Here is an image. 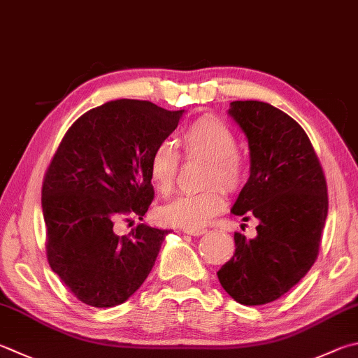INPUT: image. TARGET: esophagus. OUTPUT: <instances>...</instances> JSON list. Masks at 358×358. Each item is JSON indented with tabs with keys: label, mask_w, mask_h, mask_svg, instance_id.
I'll use <instances>...</instances> for the list:
<instances>
[{
	"label": "esophagus",
	"mask_w": 358,
	"mask_h": 358,
	"mask_svg": "<svg viewBox=\"0 0 358 358\" xmlns=\"http://www.w3.org/2000/svg\"><path fill=\"white\" fill-rule=\"evenodd\" d=\"M183 231L187 233V235H191V236H201V235H205V233H206L205 229H185Z\"/></svg>",
	"instance_id": "obj_1"
}]
</instances>
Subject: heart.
<instances>
[{
    "instance_id": "obj_1",
    "label": "heart",
    "mask_w": 358,
    "mask_h": 358,
    "mask_svg": "<svg viewBox=\"0 0 358 358\" xmlns=\"http://www.w3.org/2000/svg\"><path fill=\"white\" fill-rule=\"evenodd\" d=\"M178 145L187 158H201L208 161L205 175V191L181 194L161 206L159 216L169 224L183 229H200L222 211L225 205V191H236L245 180L244 159L238 155V141L224 122L214 117L201 119L187 125L178 136ZM180 155L172 144L162 142L155 148L148 159V175L152 185L162 196L171 194L177 181Z\"/></svg>"
}]
</instances>
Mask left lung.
Returning a JSON list of instances; mask_svg holds the SVG:
<instances>
[{
    "label": "left lung",
    "mask_w": 358,
    "mask_h": 358,
    "mask_svg": "<svg viewBox=\"0 0 358 358\" xmlns=\"http://www.w3.org/2000/svg\"><path fill=\"white\" fill-rule=\"evenodd\" d=\"M229 115L249 142L250 175L231 213L258 220L257 236L235 233V253L217 271L222 288L243 305H264L288 292L320 252L329 200L313 145L299 123L264 101H231Z\"/></svg>",
    "instance_id": "1"
}]
</instances>
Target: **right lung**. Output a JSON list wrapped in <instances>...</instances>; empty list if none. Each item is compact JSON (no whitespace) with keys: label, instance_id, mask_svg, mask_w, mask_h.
<instances>
[{"label":"right lung","instance_id":"add662e5","mask_svg":"<svg viewBox=\"0 0 358 358\" xmlns=\"http://www.w3.org/2000/svg\"><path fill=\"white\" fill-rule=\"evenodd\" d=\"M183 113L113 100L83 114L64 136L45 173L42 211L48 263L81 302L115 307L150 274L171 230L139 224L120 236L114 225L147 213L155 196L148 159Z\"/></svg>","mask_w":358,"mask_h":358}]
</instances>
